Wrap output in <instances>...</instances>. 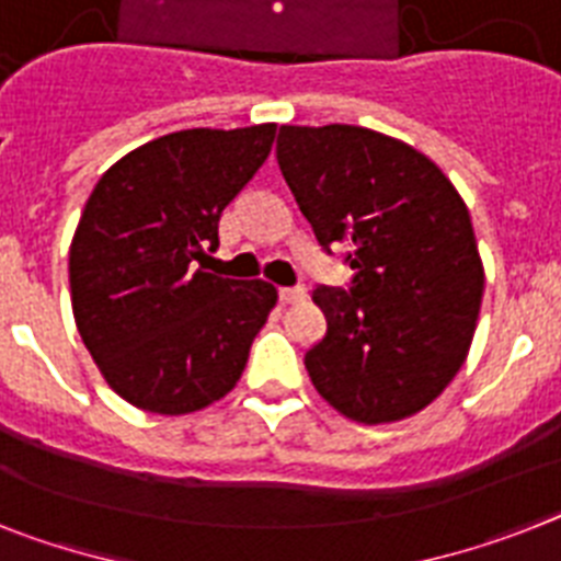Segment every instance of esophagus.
Wrapping results in <instances>:
<instances>
[{
  "label": "esophagus",
  "mask_w": 561,
  "mask_h": 561,
  "mask_svg": "<svg viewBox=\"0 0 561 561\" xmlns=\"http://www.w3.org/2000/svg\"><path fill=\"white\" fill-rule=\"evenodd\" d=\"M305 296H308V290L302 288V285H294V288H279V299L285 305H294V302H302Z\"/></svg>",
  "instance_id": "obj_1"
}]
</instances>
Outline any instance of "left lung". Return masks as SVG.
Listing matches in <instances>:
<instances>
[{
  "mask_svg": "<svg viewBox=\"0 0 561 561\" xmlns=\"http://www.w3.org/2000/svg\"><path fill=\"white\" fill-rule=\"evenodd\" d=\"M276 162L345 288L317 285L328 331L305 353L313 388L347 419L422 411L462 368L484 273L450 179L411 145L356 125H282Z\"/></svg>",
  "mask_w": 561,
  "mask_h": 561,
  "instance_id": "1",
  "label": "left lung"
}]
</instances>
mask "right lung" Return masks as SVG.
<instances>
[{
    "mask_svg": "<svg viewBox=\"0 0 561 561\" xmlns=\"http://www.w3.org/2000/svg\"><path fill=\"white\" fill-rule=\"evenodd\" d=\"M276 125L193 128L107 168L70 242L79 336L125 402L179 416L239 382L276 288L205 273L219 216L271 153Z\"/></svg>",
    "mask_w": 561,
    "mask_h": 561,
    "instance_id": "1",
    "label": "right lung"
}]
</instances>
